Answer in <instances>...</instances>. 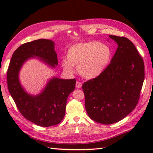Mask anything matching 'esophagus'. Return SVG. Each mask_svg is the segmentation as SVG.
Instances as JSON below:
<instances>
[{
  "label": "esophagus",
  "mask_w": 153,
  "mask_h": 153,
  "mask_svg": "<svg viewBox=\"0 0 153 153\" xmlns=\"http://www.w3.org/2000/svg\"><path fill=\"white\" fill-rule=\"evenodd\" d=\"M81 86H82V83L79 82V81H76V88H81Z\"/></svg>",
  "instance_id": "1"
}]
</instances>
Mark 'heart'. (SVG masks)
Returning a JSON list of instances; mask_svg holds the SVG:
<instances>
[{
	"mask_svg": "<svg viewBox=\"0 0 153 153\" xmlns=\"http://www.w3.org/2000/svg\"><path fill=\"white\" fill-rule=\"evenodd\" d=\"M113 52L109 46L97 41L74 44L68 51V60H62V66L69 72L79 68L81 76L88 79L97 78L103 73L111 61Z\"/></svg>",
	"mask_w": 153,
	"mask_h": 153,
	"instance_id": "1",
	"label": "heart"
}]
</instances>
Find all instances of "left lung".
<instances>
[{
  "mask_svg": "<svg viewBox=\"0 0 153 153\" xmlns=\"http://www.w3.org/2000/svg\"><path fill=\"white\" fill-rule=\"evenodd\" d=\"M109 37L118 45L111 63L82 85L88 115L104 125L118 122L134 109L145 76L143 58L134 45L125 37Z\"/></svg>",
  "mask_w": 153,
  "mask_h": 153,
  "instance_id": "8db88e82",
  "label": "left lung"
}]
</instances>
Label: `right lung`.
I'll return each instance as SVG.
<instances>
[{"label":"right lung","mask_w":153,"mask_h":153,"mask_svg":"<svg viewBox=\"0 0 153 153\" xmlns=\"http://www.w3.org/2000/svg\"><path fill=\"white\" fill-rule=\"evenodd\" d=\"M30 58H37L55 68L58 65L55 43L39 39L21 45L14 52L7 73V87L19 111L25 118L41 127H50L61 122L65 114L67 99L74 91L76 79H50L40 93L31 95L21 84L19 72Z\"/></svg>","instance_id":"right-lung-1"}]
</instances>
